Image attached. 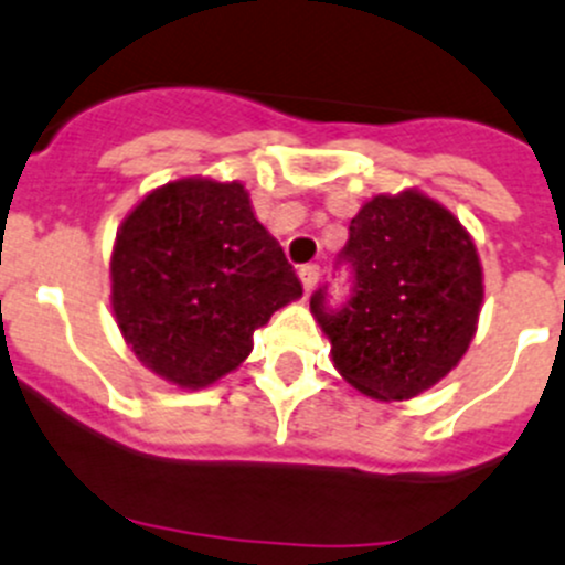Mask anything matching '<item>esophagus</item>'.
Segmentation results:
<instances>
[{
	"label": "esophagus",
	"instance_id": "1",
	"mask_svg": "<svg viewBox=\"0 0 565 565\" xmlns=\"http://www.w3.org/2000/svg\"><path fill=\"white\" fill-rule=\"evenodd\" d=\"M318 277H321V269H318L316 264H307L299 269V280H301V288H305V294H312L318 285Z\"/></svg>",
	"mask_w": 565,
	"mask_h": 565
}]
</instances>
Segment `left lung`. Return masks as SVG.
I'll list each match as a JSON object with an SVG mask.
<instances>
[{
	"label": "left lung",
	"mask_w": 565,
	"mask_h": 565,
	"mask_svg": "<svg viewBox=\"0 0 565 565\" xmlns=\"http://www.w3.org/2000/svg\"><path fill=\"white\" fill-rule=\"evenodd\" d=\"M354 294L310 312L332 343V365L376 401H409L443 382L478 332L483 266L467 227L428 194H376L351 220L343 249Z\"/></svg>",
	"instance_id": "left-lung-1"
}]
</instances>
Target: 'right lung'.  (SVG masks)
Returning <instances> with one entry per match:
<instances>
[{"mask_svg":"<svg viewBox=\"0 0 565 565\" xmlns=\"http://www.w3.org/2000/svg\"><path fill=\"white\" fill-rule=\"evenodd\" d=\"M109 280L122 340L181 390L211 387L236 371L255 329L301 296L244 183L203 175L164 183L128 211Z\"/></svg>","mask_w":565,"mask_h":565,"instance_id":"obj_1","label":"right lung"}]
</instances>
